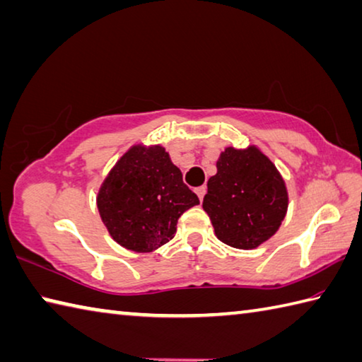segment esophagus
Here are the masks:
<instances>
[{
    "mask_svg": "<svg viewBox=\"0 0 362 362\" xmlns=\"http://www.w3.org/2000/svg\"><path fill=\"white\" fill-rule=\"evenodd\" d=\"M194 192H196V194H198V198H199V201H202L204 199V194H206V192H207V188L206 187H198V188H196L194 189Z\"/></svg>",
    "mask_w": 362,
    "mask_h": 362,
    "instance_id": "obj_1",
    "label": "esophagus"
}]
</instances>
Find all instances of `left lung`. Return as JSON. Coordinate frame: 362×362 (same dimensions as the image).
<instances>
[{
	"label": "left lung",
	"instance_id": "1",
	"mask_svg": "<svg viewBox=\"0 0 362 362\" xmlns=\"http://www.w3.org/2000/svg\"><path fill=\"white\" fill-rule=\"evenodd\" d=\"M202 207L223 244L256 248L277 233L285 218V182L258 148L228 147L207 182Z\"/></svg>",
	"mask_w": 362,
	"mask_h": 362
}]
</instances>
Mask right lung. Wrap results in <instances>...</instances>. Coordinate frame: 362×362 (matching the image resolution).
I'll return each mask as SVG.
<instances>
[{"label":"right lung","instance_id":"right-lung-1","mask_svg":"<svg viewBox=\"0 0 362 362\" xmlns=\"http://www.w3.org/2000/svg\"><path fill=\"white\" fill-rule=\"evenodd\" d=\"M198 204L163 147L128 150L98 194V209L110 235L137 253L153 252L173 239L180 215Z\"/></svg>","mask_w":362,"mask_h":362}]
</instances>
